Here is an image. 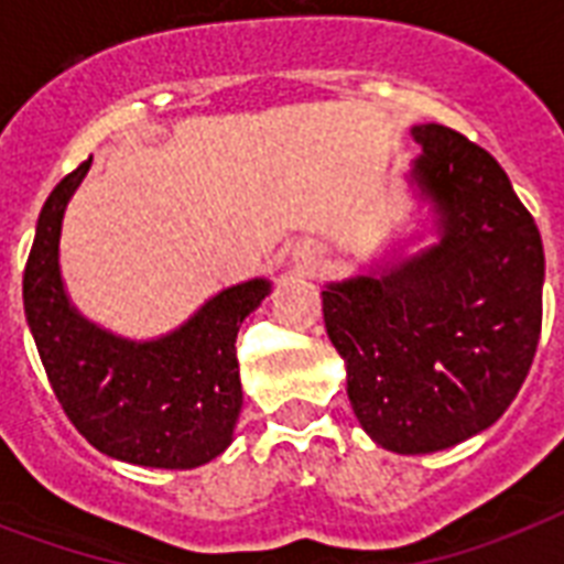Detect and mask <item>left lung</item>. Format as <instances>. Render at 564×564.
Masks as SVG:
<instances>
[{
	"instance_id": "8db88e82",
	"label": "left lung",
	"mask_w": 564,
	"mask_h": 564,
	"mask_svg": "<svg viewBox=\"0 0 564 564\" xmlns=\"http://www.w3.org/2000/svg\"><path fill=\"white\" fill-rule=\"evenodd\" d=\"M412 137L442 239L383 278L330 283L322 310L362 430L394 454H433L516 401L542 336L544 248L486 149L445 126Z\"/></svg>"
}]
</instances>
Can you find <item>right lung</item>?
I'll return each mask as SVG.
<instances>
[{
  "instance_id": "1",
  "label": "right lung",
  "mask_w": 564,
  "mask_h": 564,
  "mask_svg": "<svg viewBox=\"0 0 564 564\" xmlns=\"http://www.w3.org/2000/svg\"><path fill=\"white\" fill-rule=\"evenodd\" d=\"M84 161L52 193L22 272V304L40 362L66 419L96 451L149 468H195L230 445L242 410L237 334L269 281L219 292L187 325L154 343H128L69 307L57 239Z\"/></svg>"
}]
</instances>
